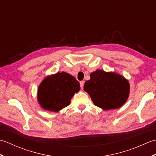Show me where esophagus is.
Masks as SVG:
<instances>
[{
    "label": "esophagus",
    "instance_id": "esophagus-1",
    "mask_svg": "<svg viewBox=\"0 0 156 156\" xmlns=\"http://www.w3.org/2000/svg\"><path fill=\"white\" fill-rule=\"evenodd\" d=\"M84 81H81L80 82V87H81L82 89L83 88V87H84Z\"/></svg>",
    "mask_w": 156,
    "mask_h": 156
}]
</instances>
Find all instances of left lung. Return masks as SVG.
<instances>
[{
  "label": "left lung",
  "mask_w": 156,
  "mask_h": 156,
  "mask_svg": "<svg viewBox=\"0 0 156 156\" xmlns=\"http://www.w3.org/2000/svg\"><path fill=\"white\" fill-rule=\"evenodd\" d=\"M84 90L94 104L104 110L119 108L127 101L130 86L127 79L115 72L97 69L86 81Z\"/></svg>",
  "instance_id": "1"
}]
</instances>
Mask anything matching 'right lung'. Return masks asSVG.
Wrapping results in <instances>:
<instances>
[{
	"instance_id": "obj_1",
	"label": "right lung",
	"mask_w": 156,
	"mask_h": 156,
	"mask_svg": "<svg viewBox=\"0 0 156 156\" xmlns=\"http://www.w3.org/2000/svg\"><path fill=\"white\" fill-rule=\"evenodd\" d=\"M80 88V83L74 76L64 72H58L41 82L37 90V100L45 110L58 112L69 105Z\"/></svg>"
}]
</instances>
